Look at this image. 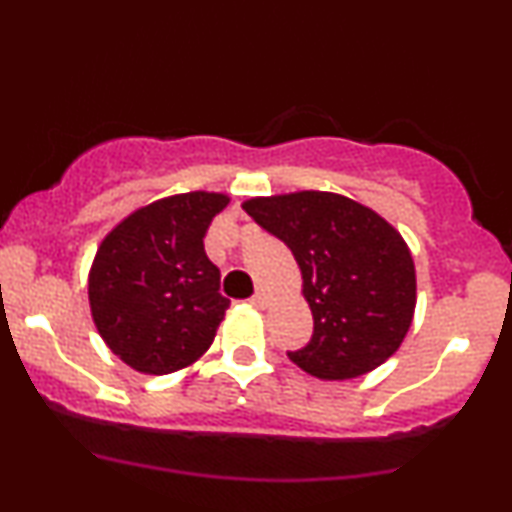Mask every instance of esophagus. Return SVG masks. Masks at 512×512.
<instances>
[{
	"label": "esophagus",
	"instance_id": "obj_1",
	"mask_svg": "<svg viewBox=\"0 0 512 512\" xmlns=\"http://www.w3.org/2000/svg\"><path fill=\"white\" fill-rule=\"evenodd\" d=\"M250 303H252V305H257V308H264V305H267V293H264V291H257L255 296L250 298Z\"/></svg>",
	"mask_w": 512,
	"mask_h": 512
}]
</instances>
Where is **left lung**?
Here are the masks:
<instances>
[{
    "mask_svg": "<svg viewBox=\"0 0 512 512\" xmlns=\"http://www.w3.org/2000/svg\"><path fill=\"white\" fill-rule=\"evenodd\" d=\"M243 209L284 240L303 274L313 337L289 358L320 380H349L385 363L416 305L411 252L373 209L332 192L255 197Z\"/></svg>",
    "mask_w": 512,
    "mask_h": 512,
    "instance_id": "1",
    "label": "left lung"
}]
</instances>
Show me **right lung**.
<instances>
[{"label": "right lung", "instance_id": "right-lung-1", "mask_svg": "<svg viewBox=\"0 0 512 512\" xmlns=\"http://www.w3.org/2000/svg\"><path fill=\"white\" fill-rule=\"evenodd\" d=\"M219 192L173 195L137 209L105 236L88 274L98 334L127 366L166 375L195 363L214 342L228 298L204 252Z\"/></svg>", "mask_w": 512, "mask_h": 512}]
</instances>
